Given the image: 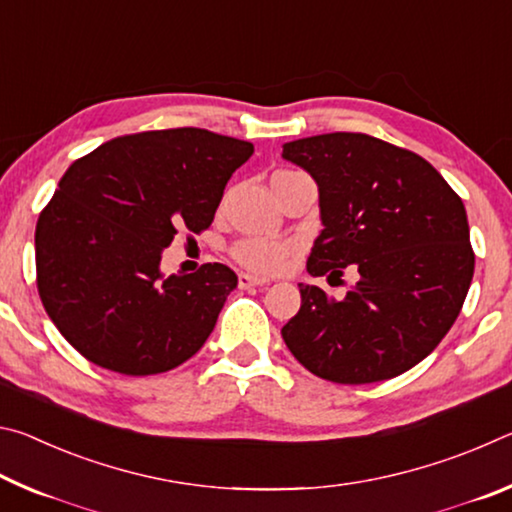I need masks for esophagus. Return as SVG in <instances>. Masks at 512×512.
Here are the masks:
<instances>
[{"label":"esophagus","mask_w":512,"mask_h":512,"mask_svg":"<svg viewBox=\"0 0 512 512\" xmlns=\"http://www.w3.org/2000/svg\"><path fill=\"white\" fill-rule=\"evenodd\" d=\"M268 280L266 277H255L248 273H239V287L241 289H250V287H266Z\"/></svg>","instance_id":"34e87169"}]
</instances>
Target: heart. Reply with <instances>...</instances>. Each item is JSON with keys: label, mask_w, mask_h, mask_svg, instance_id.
I'll return each mask as SVG.
<instances>
[{"label": "heart", "mask_w": 512, "mask_h": 512, "mask_svg": "<svg viewBox=\"0 0 512 512\" xmlns=\"http://www.w3.org/2000/svg\"><path fill=\"white\" fill-rule=\"evenodd\" d=\"M293 173L298 171L280 169L273 173L271 180L287 178V176H293ZM293 253H296V244H291V241L257 239V237L239 241V244H235V248H232V257H235L241 266L248 268V271L259 273V275L280 273L282 268L289 264Z\"/></svg>", "instance_id": "heart-1"}]
</instances>
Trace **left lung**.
<instances>
[{
	"instance_id": "obj_1",
	"label": "left lung",
	"mask_w": 512,
	"mask_h": 512,
	"mask_svg": "<svg viewBox=\"0 0 512 512\" xmlns=\"http://www.w3.org/2000/svg\"><path fill=\"white\" fill-rule=\"evenodd\" d=\"M282 158L318 185L320 230L309 275L359 271L343 300L300 284L302 305L282 327L293 357L336 384L402 375L454 325L474 275L465 205L420 158L363 133L287 142ZM327 277V280H329Z\"/></svg>"
}]
</instances>
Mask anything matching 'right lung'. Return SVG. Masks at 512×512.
Returning a JSON list of instances; mask_svg holds the SVG:
<instances>
[{"instance_id": "1", "label": "right lung", "mask_w": 512, "mask_h": 512, "mask_svg": "<svg viewBox=\"0 0 512 512\" xmlns=\"http://www.w3.org/2000/svg\"><path fill=\"white\" fill-rule=\"evenodd\" d=\"M253 144L205 128L124 135L60 178L36 225L38 293L85 359L121 375H158L203 348L237 287L223 264L162 275L178 230L214 221Z\"/></svg>"}]
</instances>
